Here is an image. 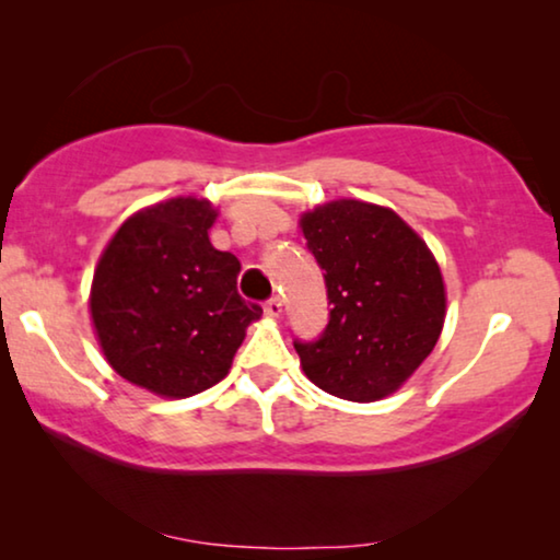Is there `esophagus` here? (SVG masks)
Returning a JSON list of instances; mask_svg holds the SVG:
<instances>
[{"label": "esophagus", "instance_id": "34e87169", "mask_svg": "<svg viewBox=\"0 0 560 560\" xmlns=\"http://www.w3.org/2000/svg\"><path fill=\"white\" fill-rule=\"evenodd\" d=\"M265 313H267V316H272V318L280 316V313H282V301H280L278 295L267 298V301H265Z\"/></svg>", "mask_w": 560, "mask_h": 560}]
</instances>
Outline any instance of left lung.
<instances>
[{
    "label": "left lung",
    "instance_id": "left-lung-1",
    "mask_svg": "<svg viewBox=\"0 0 560 560\" xmlns=\"http://www.w3.org/2000/svg\"><path fill=\"white\" fill-rule=\"evenodd\" d=\"M305 247L324 270L328 324L293 347L328 395L372 402L423 364L446 318L439 265L395 211L334 201L301 219Z\"/></svg>",
    "mask_w": 560,
    "mask_h": 560
}]
</instances>
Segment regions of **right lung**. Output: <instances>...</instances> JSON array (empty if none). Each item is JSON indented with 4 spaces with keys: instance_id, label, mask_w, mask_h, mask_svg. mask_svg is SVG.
I'll list each match as a JSON object with an SVG mask.
<instances>
[{
    "instance_id": "add662e5",
    "label": "right lung",
    "mask_w": 560,
    "mask_h": 560,
    "mask_svg": "<svg viewBox=\"0 0 560 560\" xmlns=\"http://www.w3.org/2000/svg\"><path fill=\"white\" fill-rule=\"evenodd\" d=\"M213 219L209 201L171 198L129 217L98 259V341L114 370L150 393L190 397L217 385L262 316L236 293L240 259L209 242Z\"/></svg>"
}]
</instances>
